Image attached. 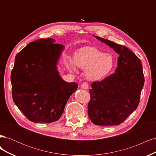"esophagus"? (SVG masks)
Here are the masks:
<instances>
[{"label": "esophagus", "instance_id": "obj_1", "mask_svg": "<svg viewBox=\"0 0 156 156\" xmlns=\"http://www.w3.org/2000/svg\"><path fill=\"white\" fill-rule=\"evenodd\" d=\"M81 87L83 88V89H84V90H87L88 88V84L87 83H83L81 84Z\"/></svg>", "mask_w": 156, "mask_h": 156}]
</instances>
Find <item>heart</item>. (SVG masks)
<instances>
[{"mask_svg":"<svg viewBox=\"0 0 156 156\" xmlns=\"http://www.w3.org/2000/svg\"><path fill=\"white\" fill-rule=\"evenodd\" d=\"M73 62L77 67L85 69L86 77L93 81L105 78L115 66V58L111 54L105 53L91 47L78 50L74 54ZM75 65L71 60L66 62V66L70 71L75 70Z\"/></svg>","mask_w":156,"mask_h":156,"instance_id":"obj_1","label":"heart"}]
</instances>
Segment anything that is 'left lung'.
Listing matches in <instances>:
<instances>
[{
    "label": "left lung",
    "mask_w": 156,
    "mask_h": 156,
    "mask_svg": "<svg viewBox=\"0 0 156 156\" xmlns=\"http://www.w3.org/2000/svg\"><path fill=\"white\" fill-rule=\"evenodd\" d=\"M94 37L112 48L119 57L115 73L92 84L88 116L95 125L117 126L138 107L144 83L143 66L137 56L125 46Z\"/></svg>",
    "instance_id": "8db88e82"
}]
</instances>
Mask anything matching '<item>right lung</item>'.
Listing matches in <instances>:
<instances>
[{"instance_id":"add662e5","label":"right lung","mask_w":156,"mask_h":156,"mask_svg":"<svg viewBox=\"0 0 156 156\" xmlns=\"http://www.w3.org/2000/svg\"><path fill=\"white\" fill-rule=\"evenodd\" d=\"M52 38L31 42L16 56L11 73L13 100L29 120L51 123L62 115L76 83L62 79L57 69L64 49Z\"/></svg>"}]
</instances>
